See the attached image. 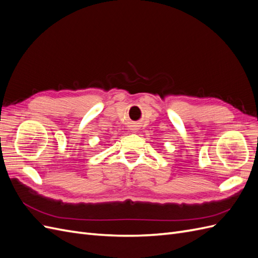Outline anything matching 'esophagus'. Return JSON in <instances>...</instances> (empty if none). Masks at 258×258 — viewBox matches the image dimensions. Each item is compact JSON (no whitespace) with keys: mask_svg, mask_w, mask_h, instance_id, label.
<instances>
[{"mask_svg":"<svg viewBox=\"0 0 258 258\" xmlns=\"http://www.w3.org/2000/svg\"><path fill=\"white\" fill-rule=\"evenodd\" d=\"M132 130H136V128H135V129H132Z\"/></svg>","mask_w":258,"mask_h":258,"instance_id":"esophagus-1","label":"esophagus"}]
</instances>
